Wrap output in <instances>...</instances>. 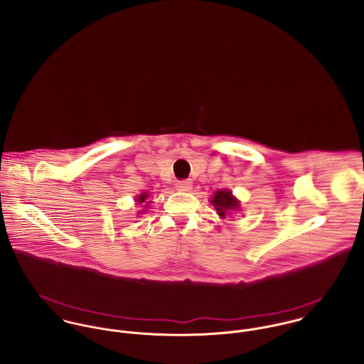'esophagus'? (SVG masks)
Here are the masks:
<instances>
[{"instance_id":"1","label":"esophagus","mask_w":364,"mask_h":364,"mask_svg":"<svg viewBox=\"0 0 364 364\" xmlns=\"http://www.w3.org/2000/svg\"><path fill=\"white\" fill-rule=\"evenodd\" d=\"M176 189L181 192H188L192 189V181L191 179H185V181H178L176 182Z\"/></svg>"}]
</instances>
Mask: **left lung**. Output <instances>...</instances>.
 Segmentation results:
<instances>
[{"mask_svg":"<svg viewBox=\"0 0 364 364\" xmlns=\"http://www.w3.org/2000/svg\"><path fill=\"white\" fill-rule=\"evenodd\" d=\"M213 206L217 210L218 215L223 218L225 217V213L230 210H238V200L231 195L230 191H217L213 200Z\"/></svg>","mask_w":364,"mask_h":364,"instance_id":"left-lung-1","label":"left lung"}]
</instances>
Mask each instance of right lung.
Returning <instances> with one entry per match:
<instances>
[{
  "label": "right lung",
  "instance_id": "1",
  "mask_svg": "<svg viewBox=\"0 0 364 364\" xmlns=\"http://www.w3.org/2000/svg\"><path fill=\"white\" fill-rule=\"evenodd\" d=\"M147 196H149V195H146V193H143V195H141V196H140V198H139V202H140V203H143V202H144V200H146V199H147Z\"/></svg>",
  "mask_w": 364,
  "mask_h": 364
}]
</instances>
